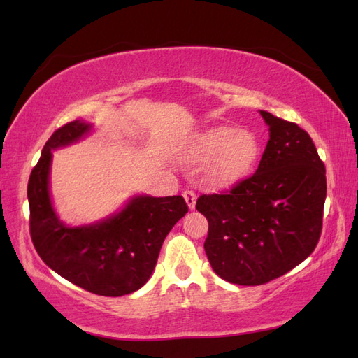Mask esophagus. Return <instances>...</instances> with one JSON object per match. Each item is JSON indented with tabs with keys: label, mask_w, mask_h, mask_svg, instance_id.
<instances>
[{
	"label": "esophagus",
	"mask_w": 358,
	"mask_h": 358,
	"mask_svg": "<svg viewBox=\"0 0 358 358\" xmlns=\"http://www.w3.org/2000/svg\"><path fill=\"white\" fill-rule=\"evenodd\" d=\"M183 196H185V200H186V203H187L189 209H194V208H195V201H196L195 192H194V191H189V189H186V191L183 192Z\"/></svg>",
	"instance_id": "1"
}]
</instances>
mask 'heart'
I'll return each mask as SVG.
<instances>
[{
    "mask_svg": "<svg viewBox=\"0 0 358 358\" xmlns=\"http://www.w3.org/2000/svg\"><path fill=\"white\" fill-rule=\"evenodd\" d=\"M258 140L250 131H235L232 127H215L200 135L192 149L194 159L212 158L210 178L227 181L240 177L255 162Z\"/></svg>",
    "mask_w": 358,
    "mask_h": 358,
    "instance_id": "b5f03b06",
    "label": "heart"
}]
</instances>
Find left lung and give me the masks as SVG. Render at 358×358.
Wrapping results in <instances>:
<instances>
[{
  "instance_id": "obj_1",
  "label": "left lung",
  "mask_w": 358,
  "mask_h": 358,
  "mask_svg": "<svg viewBox=\"0 0 358 358\" xmlns=\"http://www.w3.org/2000/svg\"><path fill=\"white\" fill-rule=\"evenodd\" d=\"M269 141L257 171L227 191L200 195L208 218L204 250L218 277L241 286L269 283L314 252L320 240L326 169L309 134L260 110Z\"/></svg>"
}]
</instances>
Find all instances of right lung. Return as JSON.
Returning a JSON list of instances; mask_svg holds the SVG:
<instances>
[{
	"mask_svg": "<svg viewBox=\"0 0 358 358\" xmlns=\"http://www.w3.org/2000/svg\"><path fill=\"white\" fill-rule=\"evenodd\" d=\"M89 131L90 124L75 120L45 141L27 185L30 237L41 260L58 275L92 294L121 296L149 280L166 235L189 208L181 195H141L101 223L63 224L49 195L52 150L78 141Z\"/></svg>",
	"mask_w": 358,
	"mask_h": 358,
	"instance_id": "add662e5",
	"label": "right lung"
}]
</instances>
